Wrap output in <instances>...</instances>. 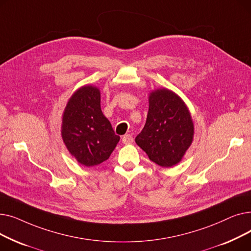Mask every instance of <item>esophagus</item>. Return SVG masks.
<instances>
[{"mask_svg": "<svg viewBox=\"0 0 251 251\" xmlns=\"http://www.w3.org/2000/svg\"><path fill=\"white\" fill-rule=\"evenodd\" d=\"M122 141H123V143H125V144H130V143L133 142V137H132V135L126 134V135H124V136L122 137Z\"/></svg>", "mask_w": 251, "mask_h": 251, "instance_id": "obj_1", "label": "esophagus"}]
</instances>
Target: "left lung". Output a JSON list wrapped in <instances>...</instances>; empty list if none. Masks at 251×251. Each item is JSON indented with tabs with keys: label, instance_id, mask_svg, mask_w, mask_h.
Here are the masks:
<instances>
[{
	"label": "left lung",
	"instance_id": "8db88e82",
	"mask_svg": "<svg viewBox=\"0 0 251 251\" xmlns=\"http://www.w3.org/2000/svg\"><path fill=\"white\" fill-rule=\"evenodd\" d=\"M149 102L147 122L135 142L153 163L173 167L181 162L193 140L190 112L182 99L167 88L151 91Z\"/></svg>",
	"mask_w": 251,
	"mask_h": 251
}]
</instances>
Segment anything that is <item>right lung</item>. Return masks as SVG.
<instances>
[{
  "instance_id": "obj_1",
  "label": "right lung",
  "mask_w": 251,
  "mask_h": 251,
  "mask_svg": "<svg viewBox=\"0 0 251 251\" xmlns=\"http://www.w3.org/2000/svg\"><path fill=\"white\" fill-rule=\"evenodd\" d=\"M61 134L69 152L85 167L107 161L120 136L100 110V91L92 85L77 89L63 113Z\"/></svg>"
}]
</instances>
